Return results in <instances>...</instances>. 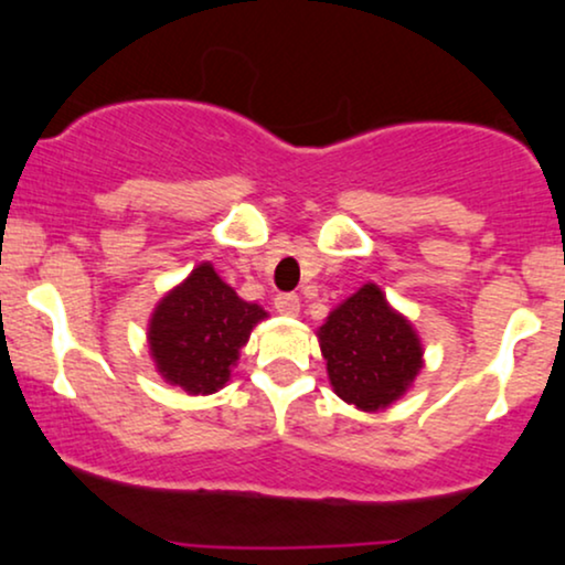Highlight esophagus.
<instances>
[{"instance_id": "esophagus-1", "label": "esophagus", "mask_w": 565, "mask_h": 565, "mask_svg": "<svg viewBox=\"0 0 565 565\" xmlns=\"http://www.w3.org/2000/svg\"><path fill=\"white\" fill-rule=\"evenodd\" d=\"M275 309L285 317H296L298 311H301V298L296 294H280L275 298Z\"/></svg>"}]
</instances>
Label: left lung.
<instances>
[{"mask_svg":"<svg viewBox=\"0 0 565 565\" xmlns=\"http://www.w3.org/2000/svg\"><path fill=\"white\" fill-rule=\"evenodd\" d=\"M319 345L335 393L364 411L398 401L422 369L419 338L377 285H364L327 317Z\"/></svg>","mask_w":565,"mask_h":565,"instance_id":"8db88e82","label":"left lung"}]
</instances>
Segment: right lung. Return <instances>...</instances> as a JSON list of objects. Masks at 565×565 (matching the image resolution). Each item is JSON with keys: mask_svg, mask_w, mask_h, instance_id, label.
<instances>
[{"mask_svg": "<svg viewBox=\"0 0 565 565\" xmlns=\"http://www.w3.org/2000/svg\"><path fill=\"white\" fill-rule=\"evenodd\" d=\"M267 311L241 301L230 285L201 264L159 301L149 324L151 356L162 377L185 393H214L230 380L241 345Z\"/></svg>", "mask_w": 565, "mask_h": 565, "instance_id": "1", "label": "right lung"}]
</instances>
